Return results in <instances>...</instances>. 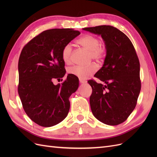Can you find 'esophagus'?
Instances as JSON below:
<instances>
[{
	"mask_svg": "<svg viewBox=\"0 0 157 157\" xmlns=\"http://www.w3.org/2000/svg\"><path fill=\"white\" fill-rule=\"evenodd\" d=\"M79 81H80V83H82V84H83V83H86V81L85 80H83V79H79Z\"/></svg>",
	"mask_w": 157,
	"mask_h": 157,
	"instance_id": "obj_1",
	"label": "esophagus"
}]
</instances>
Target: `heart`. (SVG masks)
Instances as JSON below:
<instances>
[{
  "instance_id": "heart-1",
  "label": "heart",
  "mask_w": 157,
  "mask_h": 157,
  "mask_svg": "<svg viewBox=\"0 0 157 157\" xmlns=\"http://www.w3.org/2000/svg\"><path fill=\"white\" fill-rule=\"evenodd\" d=\"M78 43L84 48L90 51V58L97 61H101L105 59L107 54L106 46L99 44V38L91 34H87L80 37ZM73 48L71 44H65L61 51V58L66 63H69L71 60ZM98 70V66L92 63L86 67L83 66H73L68 69V73L74 75L80 79H86L92 75Z\"/></svg>"
}]
</instances>
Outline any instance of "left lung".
<instances>
[{
	"mask_svg": "<svg viewBox=\"0 0 157 157\" xmlns=\"http://www.w3.org/2000/svg\"><path fill=\"white\" fill-rule=\"evenodd\" d=\"M83 29L100 35L107 48L103 67L94 75L105 84L88 81L92 88V112L104 124H120L134 111L141 90L138 57L129 38L116 27L99 25Z\"/></svg>",
	"mask_w": 157,
	"mask_h": 157,
	"instance_id": "8db88e82",
	"label": "left lung"
}]
</instances>
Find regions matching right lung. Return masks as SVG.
Returning <instances> with one entry per match:
<instances>
[{"label":"right lung","instance_id":"obj_1","mask_svg":"<svg viewBox=\"0 0 157 157\" xmlns=\"http://www.w3.org/2000/svg\"><path fill=\"white\" fill-rule=\"evenodd\" d=\"M80 34L73 29L46 30L21 50L18 61V94L25 113L39 126L58 124L69 113V99L78 88V78L69 74L61 84L54 85L53 80L62 78L66 73L61 58L63 46Z\"/></svg>","mask_w":157,"mask_h":157}]
</instances>
